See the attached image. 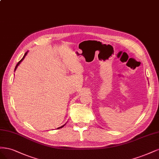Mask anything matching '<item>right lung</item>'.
Listing matches in <instances>:
<instances>
[{"label":"right lung","mask_w":159,"mask_h":159,"mask_svg":"<svg viewBox=\"0 0 159 159\" xmlns=\"http://www.w3.org/2000/svg\"><path fill=\"white\" fill-rule=\"evenodd\" d=\"M27 53H28V52H25V54H24V57H22V59L21 60H20V61H19V62H18V63H17V65H16V67H15V69H14V71H15V70H16V69H17V67H18V65H20V63H21V62H22V61L24 60V59L25 58V55H27ZM65 125H63V126H61V127H58V128H57V129H60V128H61V127H63V126H64Z\"/></svg>","instance_id":"add662e5"}]
</instances>
